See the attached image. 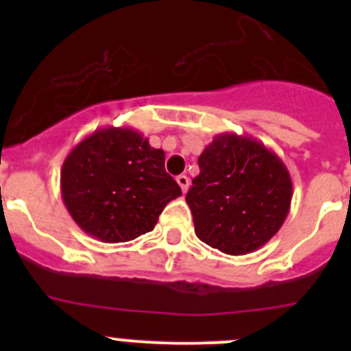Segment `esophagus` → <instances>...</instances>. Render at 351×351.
<instances>
[{
	"mask_svg": "<svg viewBox=\"0 0 351 351\" xmlns=\"http://www.w3.org/2000/svg\"><path fill=\"white\" fill-rule=\"evenodd\" d=\"M176 182H178L180 189H182L183 193H186V190H189L190 186V178L186 175H178L176 176Z\"/></svg>",
	"mask_w": 351,
	"mask_h": 351,
	"instance_id": "34e87169",
	"label": "esophagus"
}]
</instances>
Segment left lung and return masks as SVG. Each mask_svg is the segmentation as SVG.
Returning <instances> with one entry per match:
<instances>
[{
    "mask_svg": "<svg viewBox=\"0 0 351 351\" xmlns=\"http://www.w3.org/2000/svg\"><path fill=\"white\" fill-rule=\"evenodd\" d=\"M198 166L185 200L200 241L238 256L277 234L290 210L292 178L274 151L253 137L226 132L198 156Z\"/></svg>",
    "mask_w": 351,
    "mask_h": 351,
    "instance_id": "left-lung-1",
    "label": "left lung"
}]
</instances>
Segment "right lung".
<instances>
[{"instance_id": "1", "label": "right lung", "mask_w": 351, "mask_h": 351, "mask_svg": "<svg viewBox=\"0 0 351 351\" xmlns=\"http://www.w3.org/2000/svg\"><path fill=\"white\" fill-rule=\"evenodd\" d=\"M61 195L91 238L125 243L153 231L166 204L182 195L166 173L165 151L130 127H105L66 156Z\"/></svg>"}]
</instances>
